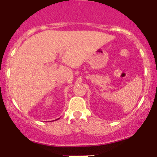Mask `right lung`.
<instances>
[{
    "mask_svg": "<svg viewBox=\"0 0 157 157\" xmlns=\"http://www.w3.org/2000/svg\"><path fill=\"white\" fill-rule=\"evenodd\" d=\"M57 120H58V119H57Z\"/></svg>",
    "mask_w": 157,
    "mask_h": 157,
    "instance_id": "1",
    "label": "right lung"
}]
</instances>
